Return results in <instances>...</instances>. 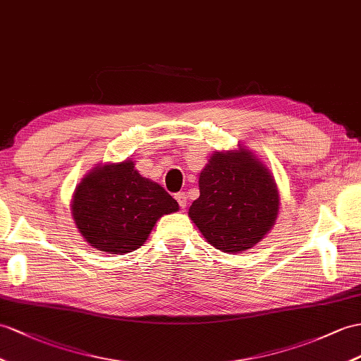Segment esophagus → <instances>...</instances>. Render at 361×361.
Wrapping results in <instances>:
<instances>
[{"mask_svg": "<svg viewBox=\"0 0 361 361\" xmlns=\"http://www.w3.org/2000/svg\"><path fill=\"white\" fill-rule=\"evenodd\" d=\"M174 199L178 200V204H179V207H180V208H185V207H187V204H188V197H187L185 192H176V195H174Z\"/></svg>", "mask_w": 361, "mask_h": 361, "instance_id": "obj_1", "label": "esophagus"}]
</instances>
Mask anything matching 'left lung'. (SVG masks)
<instances>
[{"mask_svg": "<svg viewBox=\"0 0 361 361\" xmlns=\"http://www.w3.org/2000/svg\"><path fill=\"white\" fill-rule=\"evenodd\" d=\"M199 190L188 214L217 250H250L274 225L279 213L274 179L245 148L211 156L200 173Z\"/></svg>", "mask_w": 361, "mask_h": 361, "instance_id": "left-lung-1", "label": "left lung"}]
</instances>
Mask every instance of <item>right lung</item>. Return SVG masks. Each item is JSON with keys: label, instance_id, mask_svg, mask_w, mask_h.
Listing matches in <instances>:
<instances>
[{"label": "right lung", "instance_id": "1", "mask_svg": "<svg viewBox=\"0 0 361 361\" xmlns=\"http://www.w3.org/2000/svg\"><path fill=\"white\" fill-rule=\"evenodd\" d=\"M179 209L169 192L142 178L131 161L93 170L76 187L72 214L93 248L109 254L137 250L164 214Z\"/></svg>", "mask_w": 361, "mask_h": 361}]
</instances>
